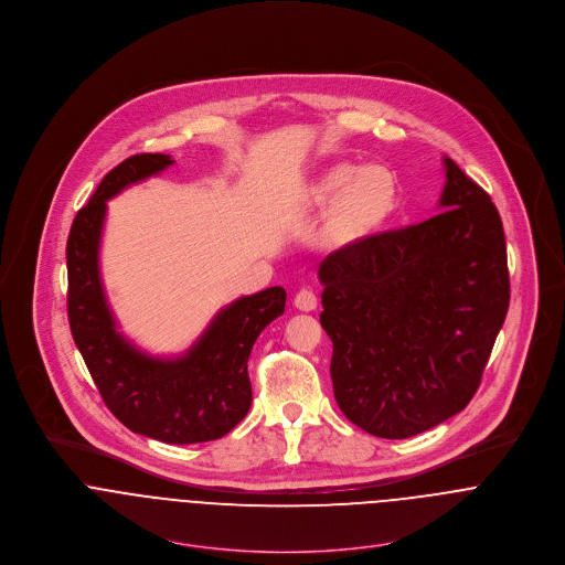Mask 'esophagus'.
<instances>
[{"label":"esophagus","instance_id":"esophagus-1","mask_svg":"<svg viewBox=\"0 0 565 565\" xmlns=\"http://www.w3.org/2000/svg\"><path fill=\"white\" fill-rule=\"evenodd\" d=\"M294 305H296V309L309 313V311L318 309V298H316V294L311 289H300L296 294V298H294Z\"/></svg>","mask_w":565,"mask_h":565}]
</instances>
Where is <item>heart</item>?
<instances>
[{"label": "heart", "instance_id": "obj_1", "mask_svg": "<svg viewBox=\"0 0 565 565\" xmlns=\"http://www.w3.org/2000/svg\"><path fill=\"white\" fill-rule=\"evenodd\" d=\"M307 200L313 209L328 204L320 233L323 245L345 249L367 239L385 222L396 200V180L379 164L356 169L337 162L311 182Z\"/></svg>", "mask_w": 565, "mask_h": 565}]
</instances>
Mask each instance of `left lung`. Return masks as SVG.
<instances>
[{
	"label": "left lung",
	"mask_w": 565,
	"mask_h": 565,
	"mask_svg": "<svg viewBox=\"0 0 565 565\" xmlns=\"http://www.w3.org/2000/svg\"><path fill=\"white\" fill-rule=\"evenodd\" d=\"M444 167L437 215L337 249L318 271L334 401L383 439L468 406L509 309L500 215L457 162Z\"/></svg>",
	"instance_id": "8db88e82"
}]
</instances>
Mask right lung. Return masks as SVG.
<instances>
[{
  "mask_svg": "<svg viewBox=\"0 0 565 565\" xmlns=\"http://www.w3.org/2000/svg\"><path fill=\"white\" fill-rule=\"evenodd\" d=\"M171 162L167 154L119 162L78 211L67 239V313L93 383L124 426L164 444H200L224 437L249 411L247 359L263 328L282 316L287 291L269 287L235 300L175 359L146 354L117 330L99 278L106 200Z\"/></svg>",
  "mask_w": 565,
  "mask_h": 565,
  "instance_id": "right-lung-1",
  "label": "right lung"
}]
</instances>
